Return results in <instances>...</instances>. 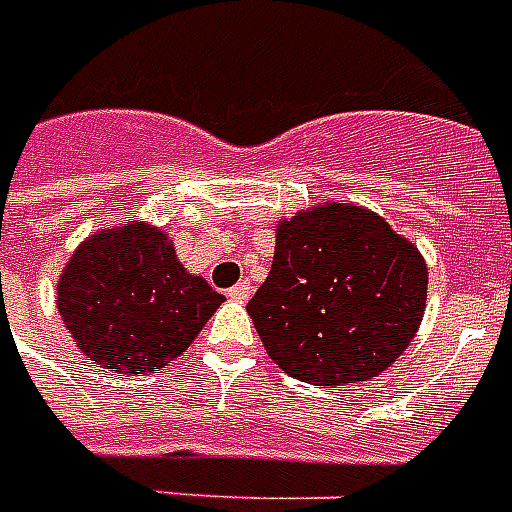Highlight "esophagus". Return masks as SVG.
<instances>
[{"label": "esophagus", "instance_id": "1", "mask_svg": "<svg viewBox=\"0 0 512 512\" xmlns=\"http://www.w3.org/2000/svg\"><path fill=\"white\" fill-rule=\"evenodd\" d=\"M227 293H230V299L233 301H246L249 296H252V288H249V282H246V279H241V282H238L235 288L227 290Z\"/></svg>", "mask_w": 512, "mask_h": 512}]
</instances>
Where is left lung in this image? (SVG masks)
Wrapping results in <instances>:
<instances>
[{"mask_svg":"<svg viewBox=\"0 0 512 512\" xmlns=\"http://www.w3.org/2000/svg\"><path fill=\"white\" fill-rule=\"evenodd\" d=\"M425 301L417 246L370 208L329 200L277 224L271 271L246 312L288 376L329 389L395 365Z\"/></svg>","mask_w":512,"mask_h":512,"instance_id":"8db88e82","label":"left lung"}]
</instances>
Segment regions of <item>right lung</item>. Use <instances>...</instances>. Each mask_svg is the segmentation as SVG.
<instances>
[{
  "label": "right lung",
  "mask_w": 512,
  "mask_h": 512,
  "mask_svg": "<svg viewBox=\"0 0 512 512\" xmlns=\"http://www.w3.org/2000/svg\"><path fill=\"white\" fill-rule=\"evenodd\" d=\"M222 301L183 268L164 230L139 219L84 238L57 282V310L76 348L123 376L175 362Z\"/></svg>",
  "instance_id": "right-lung-1"
}]
</instances>
